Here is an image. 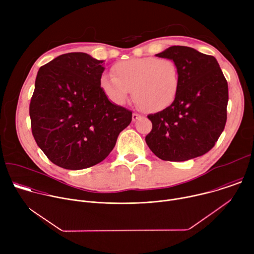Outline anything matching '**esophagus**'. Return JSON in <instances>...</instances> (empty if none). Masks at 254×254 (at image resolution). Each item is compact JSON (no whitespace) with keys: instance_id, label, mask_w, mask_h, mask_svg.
Wrapping results in <instances>:
<instances>
[{"instance_id":"34e87169","label":"esophagus","mask_w":254,"mask_h":254,"mask_svg":"<svg viewBox=\"0 0 254 254\" xmlns=\"http://www.w3.org/2000/svg\"><path fill=\"white\" fill-rule=\"evenodd\" d=\"M141 118V116L140 115H138V114H132V122H136L138 119H140Z\"/></svg>"}]
</instances>
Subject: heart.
Returning <instances> with one entry per match:
<instances>
[{
  "label": "heart",
  "mask_w": 254,
  "mask_h": 254,
  "mask_svg": "<svg viewBox=\"0 0 254 254\" xmlns=\"http://www.w3.org/2000/svg\"><path fill=\"white\" fill-rule=\"evenodd\" d=\"M113 75L100 77L99 85L105 96L124 104L132 90L137 104L149 112H160L176 99L180 87L177 64L167 58L141 57L118 62Z\"/></svg>",
  "instance_id": "obj_1"
}]
</instances>
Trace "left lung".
<instances>
[{
    "mask_svg": "<svg viewBox=\"0 0 254 254\" xmlns=\"http://www.w3.org/2000/svg\"><path fill=\"white\" fill-rule=\"evenodd\" d=\"M173 60L180 87L175 101L149 115L153 124L146 142L160 159L188 161L209 152L227 120L228 84L216 58L187 46H172L157 54Z\"/></svg>",
    "mask_w": 254,
    "mask_h": 254,
    "instance_id": "1",
    "label": "left lung"
}]
</instances>
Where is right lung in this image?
<instances>
[{
    "mask_svg": "<svg viewBox=\"0 0 254 254\" xmlns=\"http://www.w3.org/2000/svg\"><path fill=\"white\" fill-rule=\"evenodd\" d=\"M103 60L82 52L62 54L40 67L29 114L33 136L55 165L81 170L102 162L132 113L100 88Z\"/></svg>",
    "mask_w": 254,
    "mask_h": 254,
    "instance_id": "add662e5",
    "label": "right lung"
}]
</instances>
